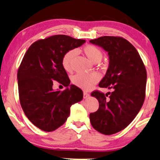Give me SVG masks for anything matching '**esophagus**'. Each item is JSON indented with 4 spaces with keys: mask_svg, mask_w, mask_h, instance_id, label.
<instances>
[{
    "mask_svg": "<svg viewBox=\"0 0 160 160\" xmlns=\"http://www.w3.org/2000/svg\"><path fill=\"white\" fill-rule=\"evenodd\" d=\"M89 96H90V95H89V93H88L87 92H85V91H84V92H83V98H84V99H87V98H88Z\"/></svg>",
    "mask_w": 160,
    "mask_h": 160,
    "instance_id": "obj_1",
    "label": "esophagus"
}]
</instances>
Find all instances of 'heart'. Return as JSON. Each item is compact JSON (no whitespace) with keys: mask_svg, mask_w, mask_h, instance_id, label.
Instances as JSON below:
<instances>
[{"mask_svg":"<svg viewBox=\"0 0 160 160\" xmlns=\"http://www.w3.org/2000/svg\"><path fill=\"white\" fill-rule=\"evenodd\" d=\"M83 52L87 58L93 63L99 62L103 57L101 50L97 47L91 44L83 48ZM75 50H71L63 55L61 63L65 71L69 72L72 70V60L75 55ZM99 79L100 75L97 72H91L88 74L78 73L73 76L72 82L80 88L88 91L93 88V86L99 81Z\"/></svg>","mask_w":160,"mask_h":160,"instance_id":"heart-1","label":"heart"}]
</instances>
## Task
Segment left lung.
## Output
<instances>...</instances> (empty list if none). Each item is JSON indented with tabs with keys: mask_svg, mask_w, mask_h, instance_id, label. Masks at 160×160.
Instances as JSON below:
<instances>
[{
	"mask_svg": "<svg viewBox=\"0 0 160 160\" xmlns=\"http://www.w3.org/2000/svg\"><path fill=\"white\" fill-rule=\"evenodd\" d=\"M101 47L109 56V67L100 81V88L111 89L107 93L98 91L91 96L99 101V109L90 114L92 127L106 135L123 130L135 118L145 99L147 74L135 47L127 39L102 37L90 40Z\"/></svg>",
	"mask_w": 160,
	"mask_h": 160,
	"instance_id": "left-lung-1",
	"label": "left lung"
}]
</instances>
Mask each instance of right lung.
<instances>
[{
  "instance_id": "obj_1",
  "label": "right lung",
  "mask_w": 160,
  "mask_h": 160,
  "mask_svg": "<svg viewBox=\"0 0 160 160\" xmlns=\"http://www.w3.org/2000/svg\"><path fill=\"white\" fill-rule=\"evenodd\" d=\"M85 42L69 36H52L32 44L23 57L18 72L20 105L30 121L42 130L60 127L69 116L70 107L83 98L81 89L70 85L61 61L66 52ZM53 80L67 88L54 91Z\"/></svg>"
}]
</instances>
